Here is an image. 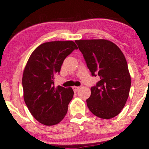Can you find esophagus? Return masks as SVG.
I'll list each match as a JSON object with an SVG mask.
<instances>
[{"instance_id": "1", "label": "esophagus", "mask_w": 149, "mask_h": 149, "mask_svg": "<svg viewBox=\"0 0 149 149\" xmlns=\"http://www.w3.org/2000/svg\"><path fill=\"white\" fill-rule=\"evenodd\" d=\"M80 87H78V86H73L72 87V89L73 91H74V92H77L79 90Z\"/></svg>"}]
</instances>
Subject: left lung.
I'll return each instance as SVG.
<instances>
[{"label":"left lung","instance_id":"obj_1","mask_svg":"<svg viewBox=\"0 0 149 149\" xmlns=\"http://www.w3.org/2000/svg\"><path fill=\"white\" fill-rule=\"evenodd\" d=\"M93 76L100 77L91 88L87 100L89 110L95 116L108 119L117 116L125 106L129 95L131 79L127 62L119 47L105 39L77 40Z\"/></svg>","mask_w":149,"mask_h":149}]
</instances>
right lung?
Returning a JSON list of instances; mask_svg holds the SVG:
<instances>
[{"label":"right lung","instance_id":"obj_1","mask_svg":"<svg viewBox=\"0 0 149 149\" xmlns=\"http://www.w3.org/2000/svg\"><path fill=\"white\" fill-rule=\"evenodd\" d=\"M77 46L72 41L44 43L33 51L22 78L23 98L33 117L45 126L57 124L65 117L74 95L72 88L54 86L65 58Z\"/></svg>","mask_w":149,"mask_h":149}]
</instances>
